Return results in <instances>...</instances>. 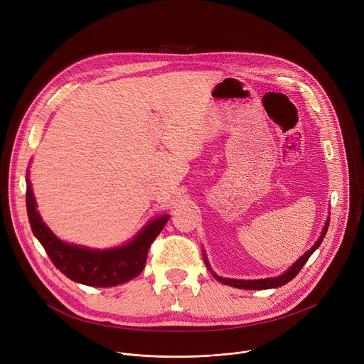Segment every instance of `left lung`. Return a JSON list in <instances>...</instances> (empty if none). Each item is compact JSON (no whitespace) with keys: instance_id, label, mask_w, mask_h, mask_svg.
I'll use <instances>...</instances> for the list:
<instances>
[{"instance_id":"obj_1","label":"left lung","mask_w":364,"mask_h":364,"mask_svg":"<svg viewBox=\"0 0 364 364\" xmlns=\"http://www.w3.org/2000/svg\"><path fill=\"white\" fill-rule=\"evenodd\" d=\"M328 225H330V220L327 219L326 226H324V229H323V232H321V236H320V239L314 243V246L311 247L309 250H306L287 272H284V274L279 275V277L265 278V279H253V281H252V279H249V281H245V279H229V278H222V277L216 275V274L212 271L209 262H207L205 255H203V256H204V262H205V267L209 268V271L213 274V277H215L219 282H222V284H225V285H230V287L240 288V289H271V288H278V287H282V285L288 284L291 279H294V278L298 275V272H299L301 268L305 265V262L308 261L309 256L313 255V253L318 249V246L321 245V242H323V239H324V236H326V233H327V230H328Z\"/></svg>"}]
</instances>
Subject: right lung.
I'll use <instances>...</instances> for the list:
<instances>
[{
    "instance_id": "add662e5",
    "label": "right lung",
    "mask_w": 364,
    "mask_h": 364,
    "mask_svg": "<svg viewBox=\"0 0 364 364\" xmlns=\"http://www.w3.org/2000/svg\"><path fill=\"white\" fill-rule=\"evenodd\" d=\"M26 203L31 230L53 265L69 279L99 288L115 287L138 277L145 267L151 243L170 219V216H161L151 220L124 246L114 249H89L60 240L46 226L36 210V200L28 177Z\"/></svg>"
}]
</instances>
